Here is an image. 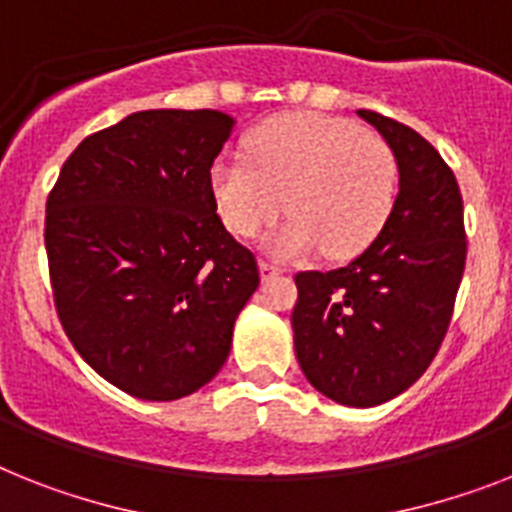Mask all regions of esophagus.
<instances>
[{
	"instance_id": "esophagus-1",
	"label": "esophagus",
	"mask_w": 512,
	"mask_h": 512,
	"mask_svg": "<svg viewBox=\"0 0 512 512\" xmlns=\"http://www.w3.org/2000/svg\"><path fill=\"white\" fill-rule=\"evenodd\" d=\"M259 269H261V280H272V277H277V274H285L282 266L272 264V261H266V259L259 261Z\"/></svg>"
}]
</instances>
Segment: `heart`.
<instances>
[{"instance_id":"heart-1","label":"heart","mask_w":512,"mask_h":512,"mask_svg":"<svg viewBox=\"0 0 512 512\" xmlns=\"http://www.w3.org/2000/svg\"><path fill=\"white\" fill-rule=\"evenodd\" d=\"M398 180L395 151L379 135L327 114L261 122L246 135V156H219L209 172L219 217L240 238L259 235L285 204L293 211L266 238L280 259L324 246L335 259L366 251L390 222Z\"/></svg>"}]
</instances>
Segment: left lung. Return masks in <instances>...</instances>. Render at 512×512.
Instances as JSON below:
<instances>
[{"label": "left lung", "mask_w": 512, "mask_h": 512, "mask_svg": "<svg viewBox=\"0 0 512 512\" xmlns=\"http://www.w3.org/2000/svg\"><path fill=\"white\" fill-rule=\"evenodd\" d=\"M395 151L400 190L390 222L350 264L298 272L295 356L316 390L350 408L405 392L445 340L466 269L458 180L432 143L358 109Z\"/></svg>", "instance_id": "8db88e82"}]
</instances>
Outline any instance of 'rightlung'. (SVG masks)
<instances>
[{"mask_svg":"<svg viewBox=\"0 0 512 512\" xmlns=\"http://www.w3.org/2000/svg\"><path fill=\"white\" fill-rule=\"evenodd\" d=\"M214 109H149L88 135L46 198L54 306L80 358L141 400L225 366L256 256L225 230L209 172L232 133Z\"/></svg>","mask_w":512,"mask_h":512,"instance_id":"1","label":"right lung"}]
</instances>
